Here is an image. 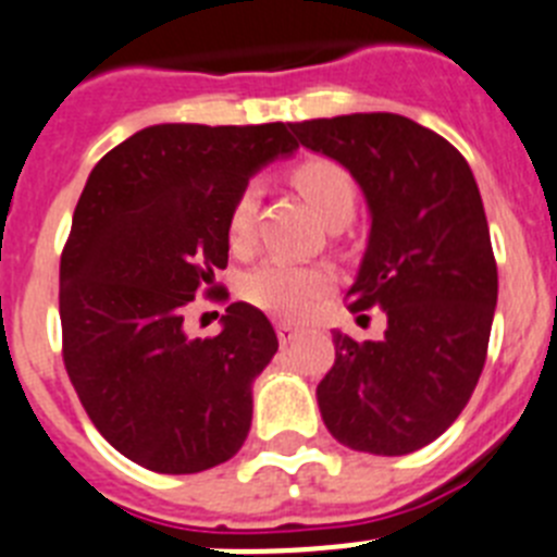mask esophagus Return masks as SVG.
I'll return each instance as SVG.
<instances>
[{
  "label": "esophagus",
  "instance_id": "esophagus-1",
  "mask_svg": "<svg viewBox=\"0 0 557 557\" xmlns=\"http://www.w3.org/2000/svg\"><path fill=\"white\" fill-rule=\"evenodd\" d=\"M297 335H299V330L294 327V324H288V322L277 324V338H280V344H283V347L294 344V341H297Z\"/></svg>",
  "mask_w": 557,
  "mask_h": 557
}]
</instances>
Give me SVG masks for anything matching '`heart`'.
Returning <instances> with one entry per match:
<instances>
[{
    "instance_id": "obj_1",
    "label": "heart",
    "mask_w": 557,
    "mask_h": 557,
    "mask_svg": "<svg viewBox=\"0 0 557 557\" xmlns=\"http://www.w3.org/2000/svg\"><path fill=\"white\" fill-rule=\"evenodd\" d=\"M294 183L327 224H347L355 213L358 188L349 172L327 158H310L294 169ZM260 202V180L242 185L230 205L227 235L233 249L244 252L255 242V216ZM333 285V272L319 263L267 260L242 280V297L255 308L280 319H302Z\"/></svg>"
}]
</instances>
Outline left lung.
Returning a JSON list of instances; mask_svg holds the SVG:
<instances>
[{
  "mask_svg": "<svg viewBox=\"0 0 557 557\" xmlns=\"http://www.w3.org/2000/svg\"><path fill=\"white\" fill-rule=\"evenodd\" d=\"M299 144L338 160L363 191L372 230L349 310L380 308V341L335 330V363L315 388L344 447L408 455L460 416L488 352L497 260L463 154L397 113L288 124Z\"/></svg>",
  "mask_w": 557,
  "mask_h": 557,
  "instance_id": "obj_1",
  "label": "left lung"
}]
</instances>
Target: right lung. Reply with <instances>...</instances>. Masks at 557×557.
<instances>
[{"label": "right lung", "instance_id": "add662e5", "mask_svg": "<svg viewBox=\"0 0 557 557\" xmlns=\"http://www.w3.org/2000/svg\"><path fill=\"white\" fill-rule=\"evenodd\" d=\"M297 147L283 122L154 124L85 183L60 255L63 363L94 428L144 469L205 472L247 441L272 322L233 302L222 333L191 341L183 319L227 267L235 194Z\"/></svg>", "mask_w": 557, "mask_h": 557}]
</instances>
